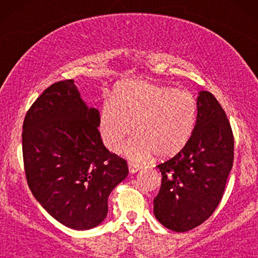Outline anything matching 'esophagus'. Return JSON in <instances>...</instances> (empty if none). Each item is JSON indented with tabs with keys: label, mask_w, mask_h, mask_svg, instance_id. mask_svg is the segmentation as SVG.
I'll use <instances>...</instances> for the list:
<instances>
[{
	"label": "esophagus",
	"mask_w": 258,
	"mask_h": 258,
	"mask_svg": "<svg viewBox=\"0 0 258 258\" xmlns=\"http://www.w3.org/2000/svg\"><path fill=\"white\" fill-rule=\"evenodd\" d=\"M129 170H130V172H132V174H135V172L137 171V170H140V165L137 164V163H135V162H129Z\"/></svg>",
	"instance_id": "esophagus-1"
}]
</instances>
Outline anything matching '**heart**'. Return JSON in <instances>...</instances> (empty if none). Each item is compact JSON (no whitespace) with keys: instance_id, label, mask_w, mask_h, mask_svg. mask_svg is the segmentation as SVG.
<instances>
[{"instance_id":"b5f03b06","label":"heart","mask_w":258,"mask_h":258,"mask_svg":"<svg viewBox=\"0 0 258 258\" xmlns=\"http://www.w3.org/2000/svg\"><path fill=\"white\" fill-rule=\"evenodd\" d=\"M197 100L190 91L148 81H130L116 88L98 118L102 142L118 153L130 134L135 136L126 155L135 161L154 153L160 158L175 156L191 139L197 121Z\"/></svg>"}]
</instances>
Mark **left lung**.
<instances>
[{"label": "left lung", "instance_id": "8db88e82", "mask_svg": "<svg viewBox=\"0 0 258 258\" xmlns=\"http://www.w3.org/2000/svg\"><path fill=\"white\" fill-rule=\"evenodd\" d=\"M197 121L188 144L160 163L155 217L165 228L184 232L199 227L216 209L234 162V135L225 111L209 91L197 97Z\"/></svg>", "mask_w": 258, "mask_h": 258}]
</instances>
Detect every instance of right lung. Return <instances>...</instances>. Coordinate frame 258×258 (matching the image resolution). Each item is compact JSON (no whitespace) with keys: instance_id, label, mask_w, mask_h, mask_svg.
<instances>
[{"instance_id":"add662e5","label":"right lung","mask_w":258,"mask_h":258,"mask_svg":"<svg viewBox=\"0 0 258 258\" xmlns=\"http://www.w3.org/2000/svg\"><path fill=\"white\" fill-rule=\"evenodd\" d=\"M98 118L74 80H63L36 98L23 121L28 186L48 214L76 230L104 220L111 190L129 171L124 158L104 147Z\"/></svg>"}]
</instances>
